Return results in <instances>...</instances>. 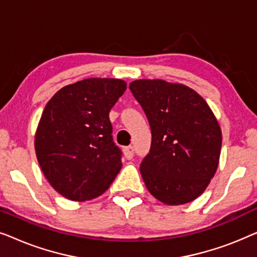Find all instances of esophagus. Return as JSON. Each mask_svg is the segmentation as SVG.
<instances>
[{
  "label": "esophagus",
  "instance_id": "1",
  "mask_svg": "<svg viewBox=\"0 0 257 257\" xmlns=\"http://www.w3.org/2000/svg\"><path fill=\"white\" fill-rule=\"evenodd\" d=\"M124 156L126 159H132L133 158V154H135V150H133V146H127V147H124Z\"/></svg>",
  "mask_w": 257,
  "mask_h": 257
}]
</instances>
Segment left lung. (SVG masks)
<instances>
[{"mask_svg": "<svg viewBox=\"0 0 257 257\" xmlns=\"http://www.w3.org/2000/svg\"><path fill=\"white\" fill-rule=\"evenodd\" d=\"M130 90L151 131L140 164L147 189L165 205H185L205 192L219 166L222 133L209 105L191 87L163 79H137Z\"/></svg>", "mask_w": 257, "mask_h": 257, "instance_id": "obj_1", "label": "left lung"}]
</instances>
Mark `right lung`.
<instances>
[{
	"instance_id": "obj_1",
	"label": "right lung",
	"mask_w": 257,
	"mask_h": 257,
	"mask_svg": "<svg viewBox=\"0 0 257 257\" xmlns=\"http://www.w3.org/2000/svg\"><path fill=\"white\" fill-rule=\"evenodd\" d=\"M125 90L122 79L86 78L62 87L45 105L35 151L44 177L64 198H97L121 170L108 113Z\"/></svg>"
}]
</instances>
